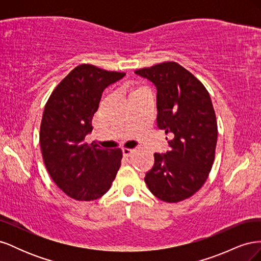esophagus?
<instances>
[{"instance_id":"1","label":"esophagus","mask_w":261,"mask_h":261,"mask_svg":"<svg viewBox=\"0 0 261 261\" xmlns=\"http://www.w3.org/2000/svg\"><path fill=\"white\" fill-rule=\"evenodd\" d=\"M122 151H123V154H124V155H130L134 151H135V150L130 149V148H127V147H124V148L122 149Z\"/></svg>"}]
</instances>
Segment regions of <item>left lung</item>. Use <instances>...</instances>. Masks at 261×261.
<instances>
[{"label":"left lung","instance_id":"1","mask_svg":"<svg viewBox=\"0 0 261 261\" xmlns=\"http://www.w3.org/2000/svg\"><path fill=\"white\" fill-rule=\"evenodd\" d=\"M135 74L156 87V125L172 137L170 151L154 153L145 181L156 198L181 201L199 191L215 161L218 125L209 92L176 62L137 69Z\"/></svg>","mask_w":261,"mask_h":261}]
</instances>
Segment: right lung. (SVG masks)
<instances>
[{
    "mask_svg": "<svg viewBox=\"0 0 261 261\" xmlns=\"http://www.w3.org/2000/svg\"><path fill=\"white\" fill-rule=\"evenodd\" d=\"M125 73L91 64L75 67L52 91L40 125V148L51 178L67 196L91 201L103 196L121 167L122 150L85 143L102 92Z\"/></svg>",
    "mask_w": 261,
    "mask_h": 261,
    "instance_id": "obj_1",
    "label": "right lung"
}]
</instances>
